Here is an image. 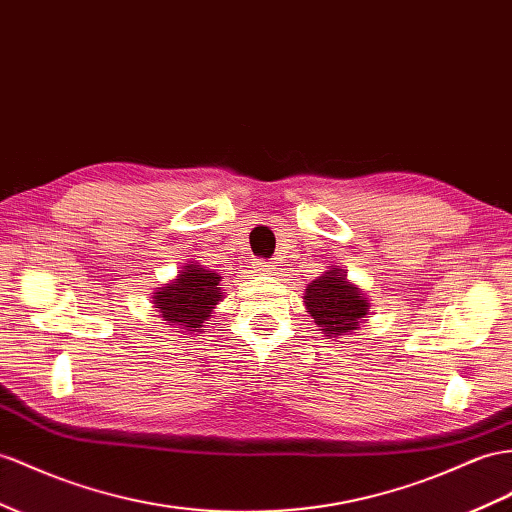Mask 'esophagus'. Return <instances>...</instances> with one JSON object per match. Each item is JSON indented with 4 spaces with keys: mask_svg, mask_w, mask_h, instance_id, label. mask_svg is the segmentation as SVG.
<instances>
[{
    "mask_svg": "<svg viewBox=\"0 0 512 512\" xmlns=\"http://www.w3.org/2000/svg\"><path fill=\"white\" fill-rule=\"evenodd\" d=\"M251 266H253V270L259 272V274H270V272L274 270L272 261H268V259H253Z\"/></svg>",
    "mask_w": 512,
    "mask_h": 512,
    "instance_id": "34e87169",
    "label": "esophagus"
}]
</instances>
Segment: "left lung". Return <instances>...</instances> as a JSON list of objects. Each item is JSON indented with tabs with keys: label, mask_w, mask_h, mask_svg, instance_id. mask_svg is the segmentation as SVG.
Instances as JSON below:
<instances>
[{
	"label": "left lung",
	"mask_w": 512,
	"mask_h": 512,
	"mask_svg": "<svg viewBox=\"0 0 512 512\" xmlns=\"http://www.w3.org/2000/svg\"><path fill=\"white\" fill-rule=\"evenodd\" d=\"M305 305L316 324L322 326L320 331L329 333V337L359 329V320L370 309L359 287L350 285L337 268L324 272L307 287Z\"/></svg>",
	"instance_id": "8db88e82"
}]
</instances>
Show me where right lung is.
I'll return each mask as SVG.
<instances>
[{
    "label": "right lung",
    "mask_w": 512,
    "mask_h": 512,
    "mask_svg": "<svg viewBox=\"0 0 512 512\" xmlns=\"http://www.w3.org/2000/svg\"><path fill=\"white\" fill-rule=\"evenodd\" d=\"M218 283L220 277L216 272L190 264L186 272H181L173 283L155 294V309L162 313L166 322H173L186 331H201L203 322L222 298Z\"/></svg>",
    "instance_id": "obj_1"
}]
</instances>
